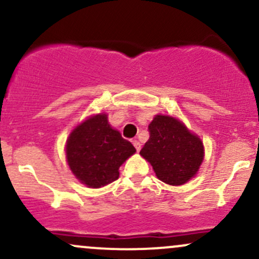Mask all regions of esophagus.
Listing matches in <instances>:
<instances>
[{
    "mask_svg": "<svg viewBox=\"0 0 259 259\" xmlns=\"http://www.w3.org/2000/svg\"><path fill=\"white\" fill-rule=\"evenodd\" d=\"M133 144H134V146H135L136 151H138V152H139V151L141 150V144H140V141H138V140H134Z\"/></svg>",
    "mask_w": 259,
    "mask_h": 259,
    "instance_id": "obj_1",
    "label": "esophagus"
}]
</instances>
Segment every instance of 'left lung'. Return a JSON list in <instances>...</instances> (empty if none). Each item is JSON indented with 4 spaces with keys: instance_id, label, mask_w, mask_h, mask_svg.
I'll list each match as a JSON object with an SVG mask.
<instances>
[{
    "instance_id": "1",
    "label": "left lung",
    "mask_w": 259,
    "mask_h": 259,
    "mask_svg": "<svg viewBox=\"0 0 259 259\" xmlns=\"http://www.w3.org/2000/svg\"><path fill=\"white\" fill-rule=\"evenodd\" d=\"M150 139L140 154L152 165L157 178L168 185H183L197 174L203 162L201 139L177 118L156 115L148 125Z\"/></svg>"
}]
</instances>
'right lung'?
Listing matches in <instances>:
<instances>
[{
  "instance_id": "obj_1",
  "label": "right lung",
  "mask_w": 259,
  "mask_h": 259,
  "mask_svg": "<svg viewBox=\"0 0 259 259\" xmlns=\"http://www.w3.org/2000/svg\"><path fill=\"white\" fill-rule=\"evenodd\" d=\"M136 152L132 142L109 125L100 113L79 124L70 133L65 154L70 170L80 183L99 189L119 178V167Z\"/></svg>"
}]
</instances>
